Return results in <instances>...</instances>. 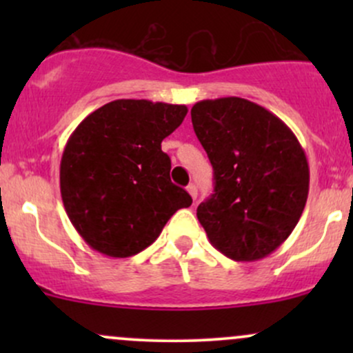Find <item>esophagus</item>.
<instances>
[{
  "mask_svg": "<svg viewBox=\"0 0 353 353\" xmlns=\"http://www.w3.org/2000/svg\"><path fill=\"white\" fill-rule=\"evenodd\" d=\"M188 192L190 194V197H192V199L196 201V197H197V188H196V184H189V185H188Z\"/></svg>",
  "mask_w": 353,
  "mask_h": 353,
  "instance_id": "obj_1",
  "label": "esophagus"
}]
</instances>
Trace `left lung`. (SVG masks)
I'll return each mask as SVG.
<instances>
[{
	"instance_id": "left-lung-1",
	"label": "left lung",
	"mask_w": 353,
	"mask_h": 353,
	"mask_svg": "<svg viewBox=\"0 0 353 353\" xmlns=\"http://www.w3.org/2000/svg\"><path fill=\"white\" fill-rule=\"evenodd\" d=\"M214 169V194L197 208L210 244L232 261L272 254L292 234L309 196V163L290 128L242 98L190 109Z\"/></svg>"
}]
</instances>
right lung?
<instances>
[{"mask_svg": "<svg viewBox=\"0 0 353 353\" xmlns=\"http://www.w3.org/2000/svg\"><path fill=\"white\" fill-rule=\"evenodd\" d=\"M185 114L184 104L116 99L74 129L61 157V197L91 249L109 257L139 254L174 212L192 204L171 182V159L161 149Z\"/></svg>", "mask_w": 353, "mask_h": 353, "instance_id": "add662e5", "label": "right lung"}]
</instances>
